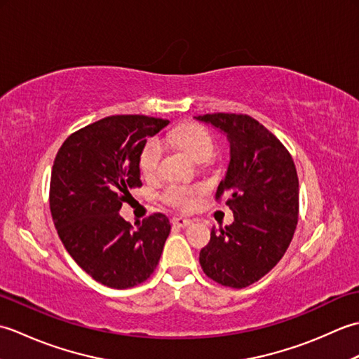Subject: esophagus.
<instances>
[{"instance_id": "1", "label": "esophagus", "mask_w": 359, "mask_h": 359, "mask_svg": "<svg viewBox=\"0 0 359 359\" xmlns=\"http://www.w3.org/2000/svg\"><path fill=\"white\" fill-rule=\"evenodd\" d=\"M193 224L191 219H187V217H174L172 219V225L174 226H179V228H187Z\"/></svg>"}]
</instances>
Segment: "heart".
<instances>
[{
	"label": "heart",
	"mask_w": 359,
	"mask_h": 359,
	"mask_svg": "<svg viewBox=\"0 0 359 359\" xmlns=\"http://www.w3.org/2000/svg\"><path fill=\"white\" fill-rule=\"evenodd\" d=\"M170 140L184 149L188 156H191L197 162L208 160L216 151L215 137L207 128L197 123H184L172 129ZM163 154V143L157 137H151L143 144L139 156V168L144 177H152L158 170L160 158ZM203 193L202 185L180 184L171 182L168 184L162 193L165 203L177 210H191L197 197Z\"/></svg>",
	"instance_id": "1"
}]
</instances>
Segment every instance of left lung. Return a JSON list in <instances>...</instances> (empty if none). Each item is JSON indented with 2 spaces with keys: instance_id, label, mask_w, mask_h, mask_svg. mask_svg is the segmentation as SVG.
Masks as SVG:
<instances>
[{
  "instance_id": "left-lung-1",
  "label": "left lung",
  "mask_w": 359,
  "mask_h": 359,
  "mask_svg": "<svg viewBox=\"0 0 359 359\" xmlns=\"http://www.w3.org/2000/svg\"><path fill=\"white\" fill-rule=\"evenodd\" d=\"M226 133L231 160L216 201L225 199L234 222L211 230L201 250L203 273L217 284L245 288L284 256L297 225L299 180L288 149L247 114L215 112L197 117Z\"/></svg>"
}]
</instances>
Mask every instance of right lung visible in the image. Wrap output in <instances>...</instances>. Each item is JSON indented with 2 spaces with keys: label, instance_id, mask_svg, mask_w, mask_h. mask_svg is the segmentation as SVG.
Instances as JSON below:
<instances>
[{
  "label": "right lung",
  "instance_id": "obj_1",
  "mask_svg": "<svg viewBox=\"0 0 359 359\" xmlns=\"http://www.w3.org/2000/svg\"><path fill=\"white\" fill-rule=\"evenodd\" d=\"M170 120L109 116L72 133L53 160L49 205L67 253L89 276L111 288L147 280L158 264L170 220L154 212L134 228L118 215L142 187L139 156L147 137Z\"/></svg>",
  "mask_w": 359,
  "mask_h": 359
}]
</instances>
